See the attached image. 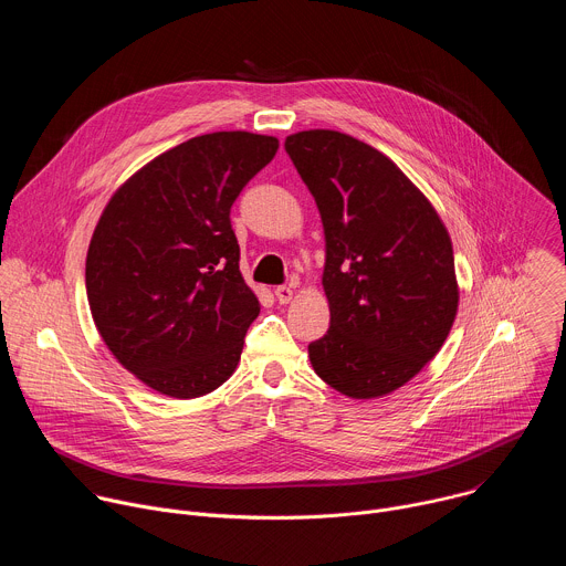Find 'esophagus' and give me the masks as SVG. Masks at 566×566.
<instances>
[{"instance_id":"obj_1","label":"esophagus","mask_w":566,"mask_h":566,"mask_svg":"<svg viewBox=\"0 0 566 566\" xmlns=\"http://www.w3.org/2000/svg\"><path fill=\"white\" fill-rule=\"evenodd\" d=\"M293 293H295L293 286H277L275 289V297H277L280 304H289L293 300Z\"/></svg>"}]
</instances>
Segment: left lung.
Here are the masks:
<instances>
[{"mask_svg":"<svg viewBox=\"0 0 566 566\" xmlns=\"http://www.w3.org/2000/svg\"><path fill=\"white\" fill-rule=\"evenodd\" d=\"M325 228L329 332L308 345L315 374L352 398L385 396L446 343L459 306L450 234L394 160L334 129L286 136Z\"/></svg>","mask_w":566,"mask_h":566,"instance_id":"left-lung-1","label":"left lung"}]
</instances>
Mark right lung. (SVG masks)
<instances>
[{"instance_id":"add662e5","label":"right lung","mask_w":566,"mask_h":566,"mask_svg":"<svg viewBox=\"0 0 566 566\" xmlns=\"http://www.w3.org/2000/svg\"><path fill=\"white\" fill-rule=\"evenodd\" d=\"M280 143L251 132L195 136L129 177L87 251V300L116 360L158 394L223 385L260 300L239 273L230 208Z\"/></svg>"}]
</instances>
